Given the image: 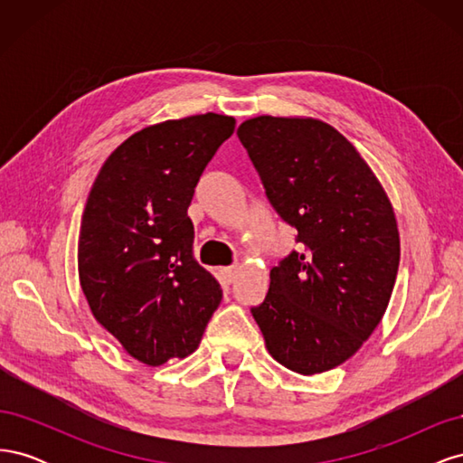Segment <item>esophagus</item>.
Segmentation results:
<instances>
[{
	"instance_id": "obj_1",
	"label": "esophagus",
	"mask_w": 463,
	"mask_h": 463,
	"mask_svg": "<svg viewBox=\"0 0 463 463\" xmlns=\"http://www.w3.org/2000/svg\"><path fill=\"white\" fill-rule=\"evenodd\" d=\"M237 270H240V266H237V264L223 266V269H220V274H222V278H223V282L232 284L233 279H235V276H237Z\"/></svg>"
}]
</instances>
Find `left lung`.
Masks as SVG:
<instances>
[{"label": "left lung", "instance_id": "left-lung-1", "mask_svg": "<svg viewBox=\"0 0 463 463\" xmlns=\"http://www.w3.org/2000/svg\"><path fill=\"white\" fill-rule=\"evenodd\" d=\"M237 137L274 213L298 232L250 307L266 349L289 371L342 365L381 322L400 264L394 210L367 162L328 123L260 116Z\"/></svg>", "mask_w": 463, "mask_h": 463}]
</instances>
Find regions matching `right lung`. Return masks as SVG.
<instances>
[{"label":"right lung","mask_w":463,"mask_h":463,"mask_svg":"<svg viewBox=\"0 0 463 463\" xmlns=\"http://www.w3.org/2000/svg\"><path fill=\"white\" fill-rule=\"evenodd\" d=\"M235 119L218 114L152 125L104 162L79 235V278L94 318L146 365L199 347L222 301L194 260V187Z\"/></svg>","instance_id":"1"}]
</instances>
